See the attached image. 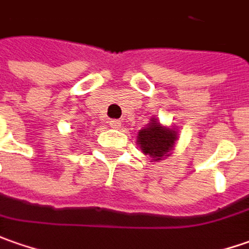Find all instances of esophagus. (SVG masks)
I'll use <instances>...</instances> for the list:
<instances>
[{"mask_svg": "<svg viewBox=\"0 0 249 249\" xmlns=\"http://www.w3.org/2000/svg\"><path fill=\"white\" fill-rule=\"evenodd\" d=\"M110 126L114 128V129H120L121 128V121L120 120H111L110 121Z\"/></svg>", "mask_w": 249, "mask_h": 249, "instance_id": "1", "label": "esophagus"}]
</instances>
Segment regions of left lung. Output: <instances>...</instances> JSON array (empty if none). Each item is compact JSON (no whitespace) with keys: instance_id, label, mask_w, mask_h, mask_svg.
Returning <instances> with one entry per match:
<instances>
[{"instance_id":"8db88e82","label":"left lung","mask_w":249,"mask_h":249,"mask_svg":"<svg viewBox=\"0 0 249 249\" xmlns=\"http://www.w3.org/2000/svg\"><path fill=\"white\" fill-rule=\"evenodd\" d=\"M178 132L172 128L162 126L154 118L151 123L138 132V144L144 154H149L154 161L168 157L175 146Z\"/></svg>"}]
</instances>
